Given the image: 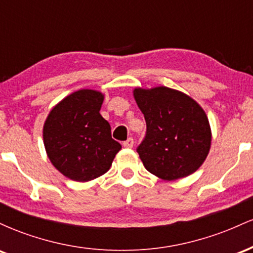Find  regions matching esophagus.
I'll list each match as a JSON object with an SVG mask.
<instances>
[{
  "instance_id": "esophagus-1",
  "label": "esophagus",
  "mask_w": 253,
  "mask_h": 253,
  "mask_svg": "<svg viewBox=\"0 0 253 253\" xmlns=\"http://www.w3.org/2000/svg\"><path fill=\"white\" fill-rule=\"evenodd\" d=\"M133 144H134V140H133V138H128L126 141H124V146L128 147V149L133 147Z\"/></svg>"
}]
</instances>
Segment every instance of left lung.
Instances as JSON below:
<instances>
[{
	"instance_id": "1",
	"label": "left lung",
	"mask_w": 253,
	"mask_h": 253,
	"mask_svg": "<svg viewBox=\"0 0 253 253\" xmlns=\"http://www.w3.org/2000/svg\"><path fill=\"white\" fill-rule=\"evenodd\" d=\"M134 98L146 121V133L136 147L146 170L165 181L195 172L210 152L211 140L201 107L167 86L138 88Z\"/></svg>"
}]
</instances>
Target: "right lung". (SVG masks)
<instances>
[{"instance_id":"1","label":"right lung","mask_w":253,"mask_h":253,"mask_svg":"<svg viewBox=\"0 0 253 253\" xmlns=\"http://www.w3.org/2000/svg\"><path fill=\"white\" fill-rule=\"evenodd\" d=\"M103 95L83 89L51 110L43 126V144L51 163L64 176L86 182L109 170L121 145L101 117Z\"/></svg>"}]
</instances>
